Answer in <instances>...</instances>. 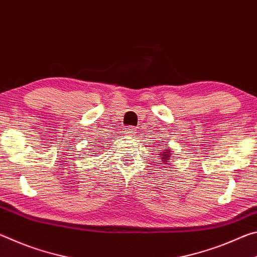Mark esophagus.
Listing matches in <instances>:
<instances>
[{
	"instance_id": "1",
	"label": "esophagus",
	"mask_w": 257,
	"mask_h": 257,
	"mask_svg": "<svg viewBox=\"0 0 257 257\" xmlns=\"http://www.w3.org/2000/svg\"><path fill=\"white\" fill-rule=\"evenodd\" d=\"M124 134H125V136L133 137V136H135V134H136V129H135L134 127L124 128Z\"/></svg>"
}]
</instances>
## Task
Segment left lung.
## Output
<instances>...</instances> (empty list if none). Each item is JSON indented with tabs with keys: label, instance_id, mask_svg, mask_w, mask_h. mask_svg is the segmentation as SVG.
Here are the masks:
<instances>
[{
	"label": "left lung",
	"instance_id": "left-lung-1",
	"mask_svg": "<svg viewBox=\"0 0 257 257\" xmlns=\"http://www.w3.org/2000/svg\"><path fill=\"white\" fill-rule=\"evenodd\" d=\"M171 151L170 150H165L162 154H160L162 158H161V160H162V163L163 164H167V162H169L170 161V156H171Z\"/></svg>",
	"mask_w": 257,
	"mask_h": 257
}]
</instances>
